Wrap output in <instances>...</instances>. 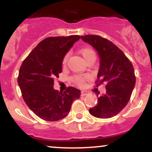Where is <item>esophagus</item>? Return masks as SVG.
Listing matches in <instances>:
<instances>
[{
    "label": "esophagus",
    "instance_id": "obj_1",
    "mask_svg": "<svg viewBox=\"0 0 152 152\" xmlns=\"http://www.w3.org/2000/svg\"><path fill=\"white\" fill-rule=\"evenodd\" d=\"M86 95H88V92L86 91H81V96H85Z\"/></svg>",
    "mask_w": 152,
    "mask_h": 152
}]
</instances>
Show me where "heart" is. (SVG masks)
Segmentation results:
<instances>
[{
    "mask_svg": "<svg viewBox=\"0 0 152 152\" xmlns=\"http://www.w3.org/2000/svg\"><path fill=\"white\" fill-rule=\"evenodd\" d=\"M79 53L83 57V60L85 61H86L87 60L90 58H95L96 56H95V53L91 48H82L79 50ZM67 59H68V55H66L64 56V59H63V65H65L66 64V61H67ZM88 79V77L87 76H75L74 78V81L78 86H83V85L85 84V82H86V80Z\"/></svg>",
    "mask_w": 152,
    "mask_h": 152,
    "instance_id": "heart-1",
    "label": "heart"
}]
</instances>
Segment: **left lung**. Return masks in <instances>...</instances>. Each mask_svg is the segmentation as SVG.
Instances as JSON below:
<instances>
[{
    "instance_id": "1",
    "label": "left lung",
    "mask_w": 152,
    "mask_h": 152,
    "mask_svg": "<svg viewBox=\"0 0 152 152\" xmlns=\"http://www.w3.org/2000/svg\"><path fill=\"white\" fill-rule=\"evenodd\" d=\"M81 39L98 52L100 64L96 85L107 83L106 93L98 97V103L91 108L89 113L97 118H111L129 101L136 83L133 65L123 51L109 40L96 35L81 36Z\"/></svg>"
}]
</instances>
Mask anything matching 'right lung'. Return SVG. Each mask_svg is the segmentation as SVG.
<instances>
[{
    "mask_svg": "<svg viewBox=\"0 0 152 152\" xmlns=\"http://www.w3.org/2000/svg\"><path fill=\"white\" fill-rule=\"evenodd\" d=\"M81 36H56L41 41L23 62L19 70L18 86L26 104L45 121L65 118L81 91L68 87L64 92L53 88V78L62 72L63 59Z\"/></svg>",
    "mask_w": 152,
    "mask_h": 152,
    "instance_id": "1",
    "label": "right lung"
}]
</instances>
